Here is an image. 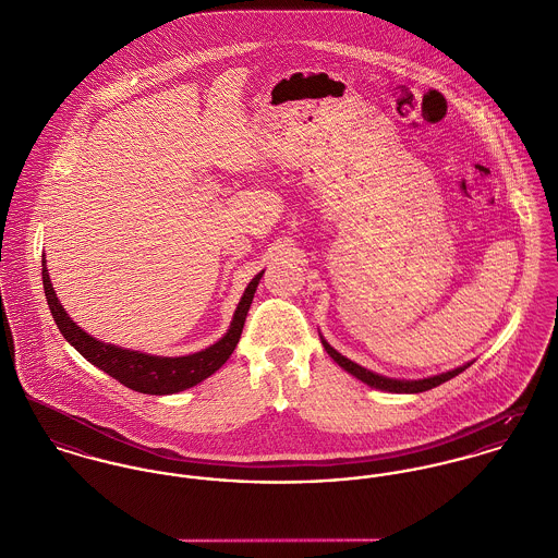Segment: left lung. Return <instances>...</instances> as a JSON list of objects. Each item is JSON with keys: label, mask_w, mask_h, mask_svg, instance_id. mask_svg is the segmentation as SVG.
<instances>
[{"label": "left lung", "mask_w": 558, "mask_h": 558, "mask_svg": "<svg viewBox=\"0 0 558 558\" xmlns=\"http://www.w3.org/2000/svg\"><path fill=\"white\" fill-rule=\"evenodd\" d=\"M320 342H323V347H325V351H327V355L340 366V368H344V371L349 372V374H353L355 378H360L362 383H366V385H371L374 389H380V391H389V393H420V391H428V389H433L436 385H440V383H445V380H449V378H453V376H458L460 372L466 371L471 364H464V366H458V368H453V371L442 372V374H434V376H428V378H415V380H407V378H389V376H383V374H376V372L366 371L364 366H360V364H355V362H351L349 357H344L342 353H338L323 336H320Z\"/></svg>", "instance_id": "8db88e82"}]
</instances>
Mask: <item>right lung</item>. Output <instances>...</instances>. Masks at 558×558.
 <instances>
[{"mask_svg": "<svg viewBox=\"0 0 558 558\" xmlns=\"http://www.w3.org/2000/svg\"><path fill=\"white\" fill-rule=\"evenodd\" d=\"M260 274H256L250 280L235 314L233 320L227 329V333L211 347L192 353V355H182V357H160V355H149V353H141V351H130L122 349L109 342H100L94 336L85 333L60 304L56 289L51 284L49 278V269L47 263L43 260V284H45V295H47V304L51 308V314L56 318V325L60 327L63 338L96 368L107 372L109 376H113L116 380H120L125 387L141 391V393H149V396H169V393H178L190 389L194 385H198L201 380H205L207 376H211L218 368H222V364L231 357V353L235 351L242 329H244V320L248 314L252 298L256 293V287L260 282Z\"/></svg>", "mask_w": 558, "mask_h": 558, "instance_id": "1", "label": "right lung"}]
</instances>
